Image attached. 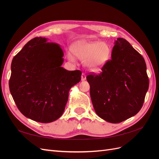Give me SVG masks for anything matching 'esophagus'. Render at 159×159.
I'll list each match as a JSON object with an SVG mask.
<instances>
[{
    "instance_id": "34e87169",
    "label": "esophagus",
    "mask_w": 159,
    "mask_h": 159,
    "mask_svg": "<svg viewBox=\"0 0 159 159\" xmlns=\"http://www.w3.org/2000/svg\"><path fill=\"white\" fill-rule=\"evenodd\" d=\"M86 80V75L85 74H82L81 75V81H85Z\"/></svg>"
}]
</instances>
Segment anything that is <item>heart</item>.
<instances>
[{
  "label": "heart",
  "instance_id": "1",
  "mask_svg": "<svg viewBox=\"0 0 159 159\" xmlns=\"http://www.w3.org/2000/svg\"><path fill=\"white\" fill-rule=\"evenodd\" d=\"M75 55L81 60H85L84 64L92 71H98L107 63L110 57V48L105 43L99 42L78 43L73 48ZM70 61L75 60L71 52L68 53Z\"/></svg>",
  "mask_w": 159,
  "mask_h": 159
}]
</instances>
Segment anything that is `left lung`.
Here are the masks:
<instances>
[{
	"label": "left lung",
	"mask_w": 159,
	"mask_h": 159,
	"mask_svg": "<svg viewBox=\"0 0 159 159\" xmlns=\"http://www.w3.org/2000/svg\"><path fill=\"white\" fill-rule=\"evenodd\" d=\"M102 70L86 77L95 113L111 123L135 115L143 106L149 85L143 57L125 39L119 38L111 59Z\"/></svg>",
	"instance_id": "8db88e82"
}]
</instances>
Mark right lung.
Instances as JSON below:
<instances>
[{
    "instance_id": "obj_1",
    "label": "right lung",
    "mask_w": 159,
    "mask_h": 159,
    "mask_svg": "<svg viewBox=\"0 0 159 159\" xmlns=\"http://www.w3.org/2000/svg\"><path fill=\"white\" fill-rule=\"evenodd\" d=\"M63 56L60 45L36 37L13 57L9 88L18 109L27 118L47 123L63 114L69 91L81 75L80 70L61 67Z\"/></svg>"
}]
</instances>
